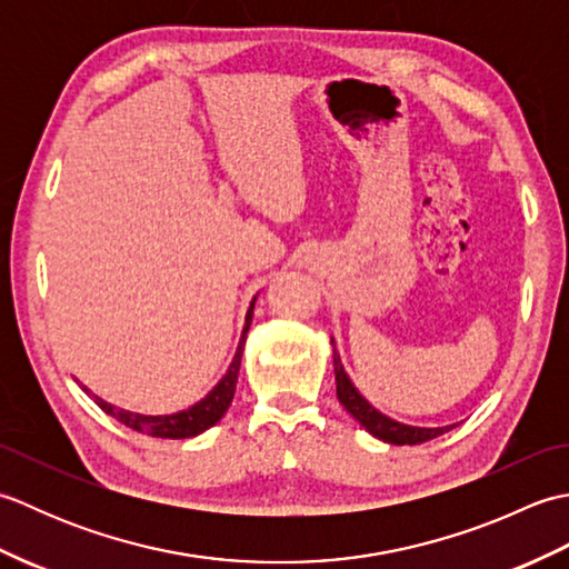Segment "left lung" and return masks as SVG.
Returning <instances> with one entry per match:
<instances>
[{"instance_id": "1", "label": "left lung", "mask_w": 569, "mask_h": 569, "mask_svg": "<svg viewBox=\"0 0 569 569\" xmlns=\"http://www.w3.org/2000/svg\"><path fill=\"white\" fill-rule=\"evenodd\" d=\"M332 345V365H335V381H337V398H340L342 408L352 416L361 428H365L373 438H379L389 445H420L428 442L432 438H440L447 430H452V426H440V428H420V426H406V422H398L389 418L381 410L373 408L365 396L359 393L357 386L349 379V373L345 371V365L340 359V352H337V345L330 337Z\"/></svg>"}]
</instances>
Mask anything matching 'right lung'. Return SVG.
Masks as SVG:
<instances>
[{
    "label": "right lung",
    "instance_id": "obj_1",
    "mask_svg": "<svg viewBox=\"0 0 569 569\" xmlns=\"http://www.w3.org/2000/svg\"><path fill=\"white\" fill-rule=\"evenodd\" d=\"M257 296H253L251 303H249L244 328H241V337H239V345H237V352H234L232 361H229L224 377L217 381L212 389L192 406H188L183 410H176V413H166V416H147V413H137V410H127V408H119L114 403H107L104 398L94 396L88 389V386L80 383L82 391L88 393L92 401L104 410L107 416H112L119 422H124V426L131 428V430L151 435V438H168V440L196 438V435L212 428L214 422H220L222 416L227 413L229 403H232L234 391H237L241 355H244V342H247V332H249V325H251V318H253V303H257Z\"/></svg>",
    "mask_w": 569,
    "mask_h": 569
}]
</instances>
